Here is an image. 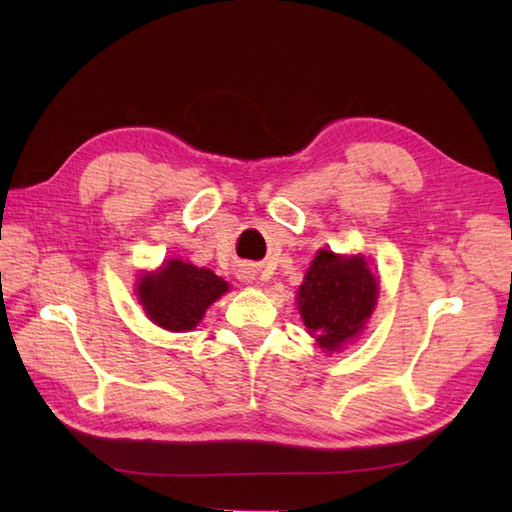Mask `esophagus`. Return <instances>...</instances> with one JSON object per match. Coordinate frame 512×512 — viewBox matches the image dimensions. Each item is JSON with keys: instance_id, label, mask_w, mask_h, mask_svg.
<instances>
[{"instance_id": "obj_1", "label": "esophagus", "mask_w": 512, "mask_h": 512, "mask_svg": "<svg viewBox=\"0 0 512 512\" xmlns=\"http://www.w3.org/2000/svg\"><path fill=\"white\" fill-rule=\"evenodd\" d=\"M239 279H244V281H248L250 279V270H239Z\"/></svg>"}]
</instances>
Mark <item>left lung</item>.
Returning <instances> with one entry per match:
<instances>
[{"label":"left lung","mask_w":512,"mask_h":512,"mask_svg":"<svg viewBox=\"0 0 512 512\" xmlns=\"http://www.w3.org/2000/svg\"><path fill=\"white\" fill-rule=\"evenodd\" d=\"M376 277L363 257L319 250L299 288V312L323 350H336L361 332L376 306Z\"/></svg>","instance_id":"obj_1"}]
</instances>
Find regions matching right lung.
<instances>
[{"label": "right lung", "instance_id": "right-lung-1", "mask_svg": "<svg viewBox=\"0 0 512 512\" xmlns=\"http://www.w3.org/2000/svg\"><path fill=\"white\" fill-rule=\"evenodd\" d=\"M228 284L213 270L171 259L160 273L140 277L138 299L147 317L171 332L193 330L211 303L222 297Z\"/></svg>", "mask_w": 512, "mask_h": 512}]
</instances>
